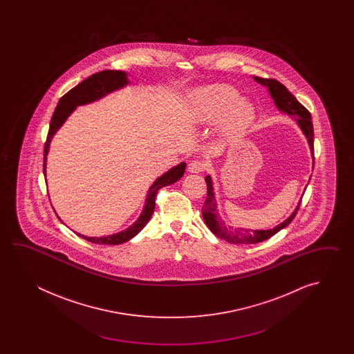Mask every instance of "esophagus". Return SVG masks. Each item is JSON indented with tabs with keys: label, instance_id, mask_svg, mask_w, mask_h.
Instances as JSON below:
<instances>
[{
	"label": "esophagus",
	"instance_id": "1",
	"mask_svg": "<svg viewBox=\"0 0 354 354\" xmlns=\"http://www.w3.org/2000/svg\"><path fill=\"white\" fill-rule=\"evenodd\" d=\"M206 169V165L198 160H192L187 167V171L189 174H201Z\"/></svg>",
	"mask_w": 354,
	"mask_h": 354
}]
</instances>
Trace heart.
I'll list each match as a JSON object with an SVG mask.
<instances>
[{"mask_svg": "<svg viewBox=\"0 0 354 354\" xmlns=\"http://www.w3.org/2000/svg\"><path fill=\"white\" fill-rule=\"evenodd\" d=\"M189 113L197 125L218 122V133L226 142H235L248 133L254 125V105L241 97L232 86L215 83L194 91L189 96Z\"/></svg>", "mask_w": 354, "mask_h": 354, "instance_id": "heart-1", "label": "heart"}]
</instances>
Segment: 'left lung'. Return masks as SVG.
Masks as SVG:
<instances>
[{
    "label": "left lung",
    "mask_w": 354,
    "mask_h": 354,
    "mask_svg": "<svg viewBox=\"0 0 354 354\" xmlns=\"http://www.w3.org/2000/svg\"><path fill=\"white\" fill-rule=\"evenodd\" d=\"M253 78L256 82L261 83L262 86L268 88L272 100L274 101V105L281 113H287L288 116H291L296 120L299 128L308 140L310 153L314 159V128H313L311 115L308 110L301 105L294 95L279 81L261 78V77H253ZM205 180L207 185V197L203 207V221L212 234H215L220 239H224L233 244H256V243L270 239L274 234L279 233V230L286 227L292 221V218L296 216V212L300 207L301 201L296 206L294 212L285 221H282L281 224L272 229H267V230H254V229H244V227L233 229L230 226L225 225L224 220L220 218L216 210V200H215L211 176H206Z\"/></svg>",
    "instance_id": "1"
}]
</instances>
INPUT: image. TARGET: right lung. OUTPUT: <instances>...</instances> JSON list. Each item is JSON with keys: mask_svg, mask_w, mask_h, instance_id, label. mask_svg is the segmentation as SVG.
Segmentation results:
<instances>
[{"mask_svg": "<svg viewBox=\"0 0 354 354\" xmlns=\"http://www.w3.org/2000/svg\"><path fill=\"white\" fill-rule=\"evenodd\" d=\"M128 84L129 78L127 72L102 71L100 73L91 75L82 82L78 83L75 88H72L63 97L60 98L58 105L55 107L53 116H52L50 127H49V131L46 136V147H44V176H46V157H48L49 148H50V142L53 139L54 134L66 122L68 116L75 111V107L92 104L100 98L105 97L113 91L124 88ZM185 169H186V163L180 162V165L172 167L168 172L162 174L160 177L154 180V183L148 189L145 205H144L140 216L138 218L133 225L129 226L128 229L119 232V233L106 235V236H86L83 234H75L91 243L105 244V245H118V244H122L125 241H130L151 220V214L156 207V196H157L159 188L166 187V186L176 183L185 174Z\"/></svg>", "mask_w": 354, "mask_h": 354, "instance_id": "1", "label": "right lung"}]
</instances>
